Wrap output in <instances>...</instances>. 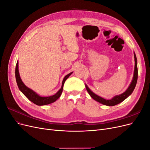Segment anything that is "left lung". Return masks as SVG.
<instances>
[{"label": "left lung", "mask_w": 150, "mask_h": 150, "mask_svg": "<svg viewBox=\"0 0 150 150\" xmlns=\"http://www.w3.org/2000/svg\"><path fill=\"white\" fill-rule=\"evenodd\" d=\"M134 74H133V78L132 79V81L130 83L129 87L125 91L122 93L120 95H117V96H115L111 98V99H105L101 96H98V95L94 93L91 90L88 86L85 84L86 90L89 94L93 99H94L95 101H96L99 103H100L104 105H106L109 106H115L116 104H119L121 103L122 101H123L125 99H126L127 98H128L129 95L132 94L133 91H134L136 84H137V79H138V67H137V56H136V54L134 52Z\"/></svg>", "instance_id": "1"}]
</instances>
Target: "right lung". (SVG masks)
I'll use <instances>...</instances> for the list:
<instances>
[{
    "label": "right lung",
    "mask_w": 150,
    "mask_h": 150,
    "mask_svg": "<svg viewBox=\"0 0 150 150\" xmlns=\"http://www.w3.org/2000/svg\"><path fill=\"white\" fill-rule=\"evenodd\" d=\"M19 62L18 61L17 62V64L16 67V82L18 86V88L20 89L21 91L23 93L25 97L28 98L29 100L33 102V103L35 104L36 105L38 106H44V105H47V104L52 103L55 102L57 99L61 96V95L62 92V89H63V86L65 83L66 80L69 78V77L71 75L72 72H70L69 74H67L64 79H63L62 83V86L61 89L58 91L55 94L52 95L51 96H47V97H42L40 96L39 94H38L33 90L29 88L28 87L24 84V83L22 82L21 78L19 75Z\"/></svg>",
    "instance_id": "add662e5"
}]
</instances>
